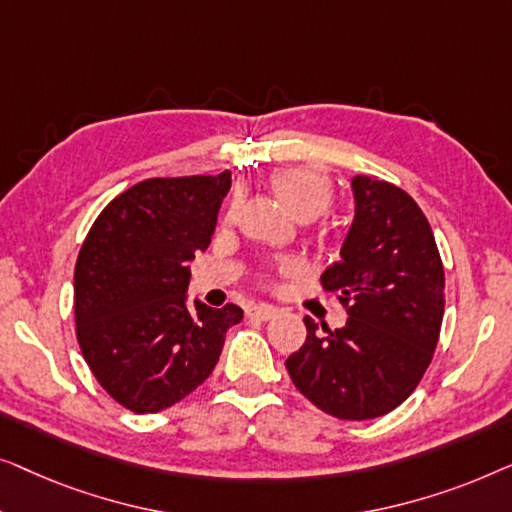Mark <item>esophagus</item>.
Wrapping results in <instances>:
<instances>
[{
    "label": "esophagus",
    "instance_id": "esophagus-1",
    "mask_svg": "<svg viewBox=\"0 0 512 512\" xmlns=\"http://www.w3.org/2000/svg\"><path fill=\"white\" fill-rule=\"evenodd\" d=\"M278 315V311L276 308H271V306H253V308H248V318H255V320H262V322H266V320H273Z\"/></svg>",
    "mask_w": 512,
    "mask_h": 512
}]
</instances>
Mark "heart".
Listing matches in <instances>:
<instances>
[{"label": "heart", "instance_id": "b5f03b06", "mask_svg": "<svg viewBox=\"0 0 512 512\" xmlns=\"http://www.w3.org/2000/svg\"><path fill=\"white\" fill-rule=\"evenodd\" d=\"M269 185L287 211L299 220H315L334 204V185L327 176L311 169H280L271 174ZM232 213V211H229ZM280 273H292L294 264L283 262Z\"/></svg>", "mask_w": 512, "mask_h": 512}]
</instances>
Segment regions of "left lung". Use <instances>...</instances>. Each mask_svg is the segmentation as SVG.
<instances>
[{"label": "left lung", "instance_id": "8db88e82", "mask_svg": "<svg viewBox=\"0 0 512 512\" xmlns=\"http://www.w3.org/2000/svg\"><path fill=\"white\" fill-rule=\"evenodd\" d=\"M357 215L322 287L348 311L343 329L304 318L306 341L287 357L304 397L338 420H373L406 401L441 336L445 273L422 208L394 183L357 176Z\"/></svg>", "mask_w": 512, "mask_h": 512}]
</instances>
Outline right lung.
<instances>
[{"instance_id": "obj_1", "label": "right lung", "mask_w": 512, "mask_h": 512, "mask_svg": "<svg viewBox=\"0 0 512 512\" xmlns=\"http://www.w3.org/2000/svg\"><path fill=\"white\" fill-rule=\"evenodd\" d=\"M229 171L148 178L118 194L85 236L74 269L83 359L132 413H157L211 376L236 304L187 306V262L211 243Z\"/></svg>"}]
</instances>
